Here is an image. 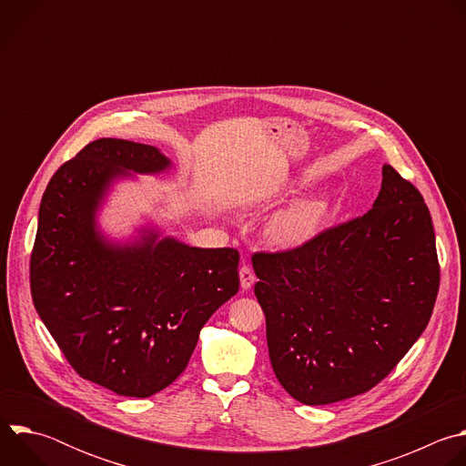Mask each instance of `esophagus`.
I'll list each match as a JSON object with an SVG mask.
<instances>
[{
    "instance_id": "obj_1",
    "label": "esophagus",
    "mask_w": 466,
    "mask_h": 466,
    "mask_svg": "<svg viewBox=\"0 0 466 466\" xmlns=\"http://www.w3.org/2000/svg\"><path fill=\"white\" fill-rule=\"evenodd\" d=\"M256 277L252 273V269L248 268V265H241L239 268V282H241V289H250L252 284H254Z\"/></svg>"
}]
</instances>
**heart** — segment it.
Here are the masks:
<instances>
[{
	"instance_id": "1",
	"label": "heart",
	"mask_w": 466,
	"mask_h": 466,
	"mask_svg": "<svg viewBox=\"0 0 466 466\" xmlns=\"http://www.w3.org/2000/svg\"><path fill=\"white\" fill-rule=\"evenodd\" d=\"M331 208H334V198L324 191L297 197L268 221L265 236L279 248H302L322 232Z\"/></svg>"
}]
</instances>
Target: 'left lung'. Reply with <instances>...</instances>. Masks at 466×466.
<instances>
[{
	"mask_svg": "<svg viewBox=\"0 0 466 466\" xmlns=\"http://www.w3.org/2000/svg\"><path fill=\"white\" fill-rule=\"evenodd\" d=\"M372 208L302 248L252 256L256 299L280 385L306 406L367 392L426 329L435 232L419 189L389 164Z\"/></svg>",
	"mask_w": 466,
	"mask_h": 466,
	"instance_id": "left-lung-1",
	"label": "left lung"
}]
</instances>
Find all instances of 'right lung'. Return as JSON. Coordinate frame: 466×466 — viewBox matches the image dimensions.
<instances>
[{"label": "right lung", "instance_id": "obj_1", "mask_svg": "<svg viewBox=\"0 0 466 466\" xmlns=\"http://www.w3.org/2000/svg\"><path fill=\"white\" fill-rule=\"evenodd\" d=\"M171 169L153 146L101 138L58 167L38 210L35 308L70 365L119 396L173 383L207 320L239 289L236 248L189 247L153 221L127 238L103 230L117 184Z\"/></svg>", "mask_w": 466, "mask_h": 466}]
</instances>
